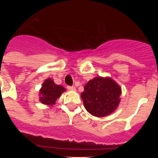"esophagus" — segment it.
I'll return each mask as SVG.
<instances>
[{
	"label": "esophagus",
	"mask_w": 158,
	"mask_h": 158,
	"mask_svg": "<svg viewBox=\"0 0 158 158\" xmlns=\"http://www.w3.org/2000/svg\"><path fill=\"white\" fill-rule=\"evenodd\" d=\"M67 89H69L70 91H75L76 90L74 86H67Z\"/></svg>",
	"instance_id": "esophagus-1"
}]
</instances>
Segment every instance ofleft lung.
I'll list each match as a JSON object with an SVG mask.
<instances>
[{"label":"left lung","mask_w":158,"mask_h":158,"mask_svg":"<svg viewBox=\"0 0 158 158\" xmlns=\"http://www.w3.org/2000/svg\"><path fill=\"white\" fill-rule=\"evenodd\" d=\"M121 88L110 77H97L87 82L81 97L85 109L96 117H104L115 111L120 102Z\"/></svg>","instance_id":"left-lung-1"}]
</instances>
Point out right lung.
Masks as SVG:
<instances>
[{
    "label": "right lung",
    "instance_id": "obj_1",
    "mask_svg": "<svg viewBox=\"0 0 158 158\" xmlns=\"http://www.w3.org/2000/svg\"><path fill=\"white\" fill-rule=\"evenodd\" d=\"M65 89L62 85H58L51 78L43 82L40 90V100L42 104L51 106L55 104L57 99L59 98Z\"/></svg>",
    "mask_w": 158,
    "mask_h": 158
}]
</instances>
